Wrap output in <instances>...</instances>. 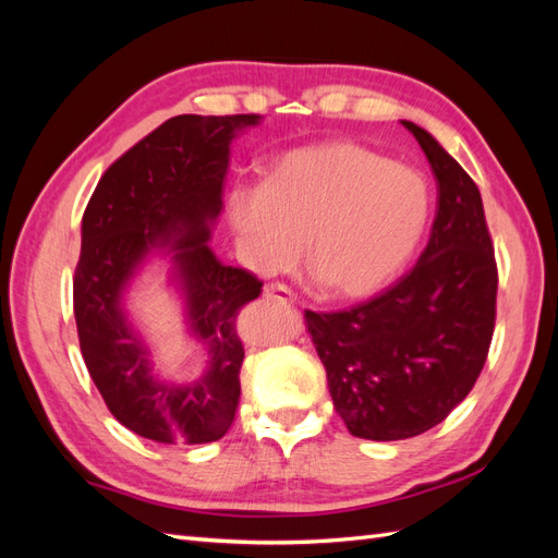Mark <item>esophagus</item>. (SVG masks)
Instances as JSON below:
<instances>
[{
    "instance_id": "1",
    "label": "esophagus",
    "mask_w": 558,
    "mask_h": 558,
    "mask_svg": "<svg viewBox=\"0 0 558 558\" xmlns=\"http://www.w3.org/2000/svg\"><path fill=\"white\" fill-rule=\"evenodd\" d=\"M263 295L269 302H277V305H293V302H295L293 291L289 289V286H283V283H267Z\"/></svg>"
}]
</instances>
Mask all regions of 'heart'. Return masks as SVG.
<instances>
[{
    "instance_id": "b5f03b06",
    "label": "heart",
    "mask_w": 558,
    "mask_h": 558,
    "mask_svg": "<svg viewBox=\"0 0 558 558\" xmlns=\"http://www.w3.org/2000/svg\"><path fill=\"white\" fill-rule=\"evenodd\" d=\"M426 179L351 142L283 154L260 185H234L226 221L256 272L291 265L302 238L312 275L335 298H369L393 283L424 240Z\"/></svg>"
}]
</instances>
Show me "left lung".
<instances>
[{
    "label": "left lung",
    "instance_id": "1",
    "mask_svg": "<svg viewBox=\"0 0 558 558\" xmlns=\"http://www.w3.org/2000/svg\"><path fill=\"white\" fill-rule=\"evenodd\" d=\"M402 125L437 183L428 246L381 295L349 312H305L337 414L375 442L445 421L475 386L496 324L498 272L480 189L430 132Z\"/></svg>",
    "mask_w": 558,
    "mask_h": 558
}]
</instances>
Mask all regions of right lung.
I'll return each instance as SVG.
<instances>
[{"mask_svg": "<svg viewBox=\"0 0 558 558\" xmlns=\"http://www.w3.org/2000/svg\"><path fill=\"white\" fill-rule=\"evenodd\" d=\"M260 118H170L109 167L83 214L74 277L81 353L116 421L146 440L216 442L238 410L244 347L234 320L263 283L218 260L209 240L223 209L230 146ZM154 257L168 263L186 329L206 353V369L191 380L155 373L124 307L133 279Z\"/></svg>", "mask_w": 558, "mask_h": 558, "instance_id": "add662e5", "label": "right lung"}]
</instances>
